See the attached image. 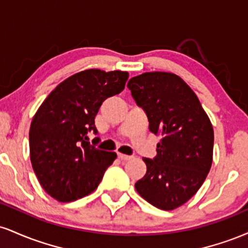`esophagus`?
<instances>
[{"label":"esophagus","mask_w":248,"mask_h":248,"mask_svg":"<svg viewBox=\"0 0 248 248\" xmlns=\"http://www.w3.org/2000/svg\"><path fill=\"white\" fill-rule=\"evenodd\" d=\"M118 157L120 158L121 161H129V160H132V156L124 155V154H121V153L118 154Z\"/></svg>","instance_id":"esophagus-1"}]
</instances>
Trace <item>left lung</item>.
I'll use <instances>...</instances> for the list:
<instances>
[{"mask_svg": "<svg viewBox=\"0 0 248 248\" xmlns=\"http://www.w3.org/2000/svg\"><path fill=\"white\" fill-rule=\"evenodd\" d=\"M127 87L146 112L150 132L161 136L156 157L143 158L147 172L135 189L152 205L171 211L198 191L211 169L212 124L196 93L175 73H142Z\"/></svg>", "mask_w": 248, "mask_h": 248, "instance_id": "left-lung-1", "label": "left lung"}]
</instances>
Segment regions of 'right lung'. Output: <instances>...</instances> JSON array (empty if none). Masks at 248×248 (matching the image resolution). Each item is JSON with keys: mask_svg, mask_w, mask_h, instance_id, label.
Masks as SVG:
<instances>
[{"mask_svg": "<svg viewBox=\"0 0 248 248\" xmlns=\"http://www.w3.org/2000/svg\"><path fill=\"white\" fill-rule=\"evenodd\" d=\"M126 71L91 69L62 81L37 109L29 132L30 161L43 189L62 203L92 193L116 158L88 143L101 104L124 91Z\"/></svg>", "mask_w": 248, "mask_h": 248, "instance_id": "obj_1", "label": "right lung"}]
</instances>
